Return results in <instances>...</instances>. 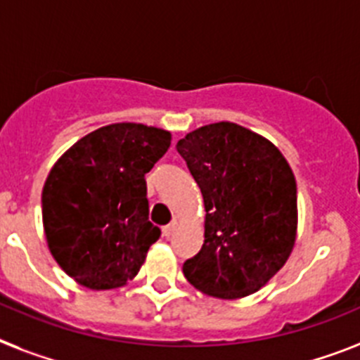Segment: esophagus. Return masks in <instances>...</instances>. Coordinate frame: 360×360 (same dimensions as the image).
<instances>
[{
  "mask_svg": "<svg viewBox=\"0 0 360 360\" xmlns=\"http://www.w3.org/2000/svg\"><path fill=\"white\" fill-rule=\"evenodd\" d=\"M176 229H178V224H176V221H173V224L165 225V227L162 229V234H164L165 238H171L174 232H176Z\"/></svg>",
  "mask_w": 360,
  "mask_h": 360,
  "instance_id": "1",
  "label": "esophagus"
}]
</instances>
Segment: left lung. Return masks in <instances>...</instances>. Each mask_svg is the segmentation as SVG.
<instances>
[{
	"label": "left lung",
	"mask_w": 360,
	"mask_h": 360,
	"mask_svg": "<svg viewBox=\"0 0 360 360\" xmlns=\"http://www.w3.org/2000/svg\"><path fill=\"white\" fill-rule=\"evenodd\" d=\"M176 149L205 205V240L184 263V276L211 297L254 294L287 263L297 236V187L287 158L234 122L202 126Z\"/></svg>",
	"instance_id": "left-lung-1"
}]
</instances>
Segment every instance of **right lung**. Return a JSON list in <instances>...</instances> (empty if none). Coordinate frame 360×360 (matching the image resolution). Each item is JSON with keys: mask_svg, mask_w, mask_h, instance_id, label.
Instances as JSON below:
<instances>
[{"mask_svg": "<svg viewBox=\"0 0 360 360\" xmlns=\"http://www.w3.org/2000/svg\"><path fill=\"white\" fill-rule=\"evenodd\" d=\"M171 146V133L117 122L63 153L43 187L49 250L72 279L91 290L128 285L160 238L149 221L144 174Z\"/></svg>", "mask_w": 360, "mask_h": 360, "instance_id": "obj_1", "label": "right lung"}]
</instances>
